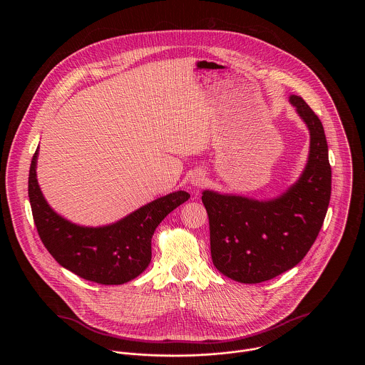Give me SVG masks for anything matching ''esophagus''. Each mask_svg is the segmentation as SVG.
<instances>
[{"mask_svg":"<svg viewBox=\"0 0 365 365\" xmlns=\"http://www.w3.org/2000/svg\"><path fill=\"white\" fill-rule=\"evenodd\" d=\"M190 182H191V185L194 188H200V187H202L207 182V178H205V175L202 173H195V174L191 175Z\"/></svg>","mask_w":365,"mask_h":365,"instance_id":"obj_1","label":"esophagus"}]
</instances>
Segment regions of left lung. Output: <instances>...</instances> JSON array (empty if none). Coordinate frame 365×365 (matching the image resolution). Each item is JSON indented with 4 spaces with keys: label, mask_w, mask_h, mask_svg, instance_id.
Returning a JSON list of instances; mask_svg holds the SVG:
<instances>
[{
    "label": "left lung",
    "mask_w": 365,
    "mask_h": 365,
    "mask_svg": "<svg viewBox=\"0 0 365 365\" xmlns=\"http://www.w3.org/2000/svg\"><path fill=\"white\" fill-rule=\"evenodd\" d=\"M289 103L311 138L299 178L271 200L202 192L213 265L237 282L259 284L294 268L312 247L327 212L331 168L323 125L301 97L289 96Z\"/></svg>",
    "instance_id": "1"
}]
</instances>
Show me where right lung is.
<instances>
[{
    "instance_id": "1",
    "label": "right lung",
    "mask_w": 365,
    "mask_h": 365,
    "mask_svg": "<svg viewBox=\"0 0 365 365\" xmlns=\"http://www.w3.org/2000/svg\"><path fill=\"white\" fill-rule=\"evenodd\" d=\"M39 148L29 170L28 194L38 233L61 267L103 285H120L140 275L152 260V237L160 222L188 201L174 191L104 226H83L58 215L45 200L36 175Z\"/></svg>"
}]
</instances>
